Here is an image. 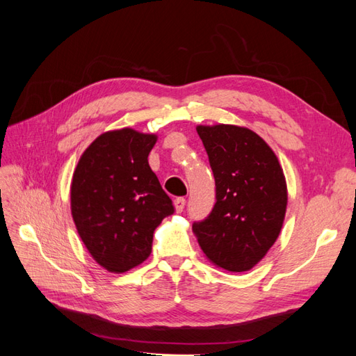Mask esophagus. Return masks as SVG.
I'll list each match as a JSON object with an SVG mask.
<instances>
[{
	"label": "esophagus",
	"mask_w": 356,
	"mask_h": 356,
	"mask_svg": "<svg viewBox=\"0 0 356 356\" xmlns=\"http://www.w3.org/2000/svg\"><path fill=\"white\" fill-rule=\"evenodd\" d=\"M174 207H175L177 212H182V211H184V207H186V199L184 197H177L174 200Z\"/></svg>",
	"instance_id": "obj_1"
}]
</instances>
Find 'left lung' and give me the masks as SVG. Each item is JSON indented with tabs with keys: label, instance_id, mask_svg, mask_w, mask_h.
I'll return each instance as SVG.
<instances>
[{
	"label": "left lung",
	"instance_id": "1",
	"mask_svg": "<svg viewBox=\"0 0 356 356\" xmlns=\"http://www.w3.org/2000/svg\"><path fill=\"white\" fill-rule=\"evenodd\" d=\"M215 178V202L193 224L202 251L227 272H246L263 260L281 233L288 193L273 149L246 127L197 126Z\"/></svg>",
	"mask_w": 356,
	"mask_h": 356
}]
</instances>
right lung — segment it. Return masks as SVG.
<instances>
[{"mask_svg":"<svg viewBox=\"0 0 356 356\" xmlns=\"http://www.w3.org/2000/svg\"><path fill=\"white\" fill-rule=\"evenodd\" d=\"M157 141L134 129L110 131L86 148L71 182V213L96 263L123 273L152 254L153 233L172 200L148 165Z\"/></svg>","mask_w":356,"mask_h":356,"instance_id":"right-lung-1","label":"right lung"}]
</instances>
